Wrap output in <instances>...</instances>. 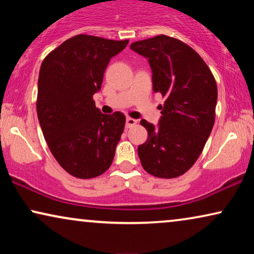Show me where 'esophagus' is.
Segmentation results:
<instances>
[{"label":"esophagus","mask_w":254,"mask_h":254,"mask_svg":"<svg viewBox=\"0 0 254 254\" xmlns=\"http://www.w3.org/2000/svg\"><path fill=\"white\" fill-rule=\"evenodd\" d=\"M137 123V120H135V119H133V118H129L128 117L127 119H126V127L127 128H130V127H133L135 124Z\"/></svg>","instance_id":"1"}]
</instances>
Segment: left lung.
I'll return each mask as SVG.
<instances>
[{"label": "left lung", "mask_w": 254, "mask_h": 254, "mask_svg": "<svg viewBox=\"0 0 254 254\" xmlns=\"http://www.w3.org/2000/svg\"><path fill=\"white\" fill-rule=\"evenodd\" d=\"M130 50L148 59L154 91L165 97L157 126L141 120L148 140L138 145V157L150 175L176 178L192 168L213 129L216 82L200 55L175 38L135 41Z\"/></svg>", "instance_id": "1"}]
</instances>
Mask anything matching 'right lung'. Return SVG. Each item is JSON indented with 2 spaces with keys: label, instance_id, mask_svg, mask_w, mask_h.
<instances>
[{
  "label": "right lung",
  "instance_id": "1",
  "mask_svg": "<svg viewBox=\"0 0 254 254\" xmlns=\"http://www.w3.org/2000/svg\"><path fill=\"white\" fill-rule=\"evenodd\" d=\"M128 40L78 34L45 58L38 78L37 113L48 148L76 178L103 175L112 164L126 117L103 114L92 96L109 62Z\"/></svg>",
  "mask_w": 254,
  "mask_h": 254
}]
</instances>
